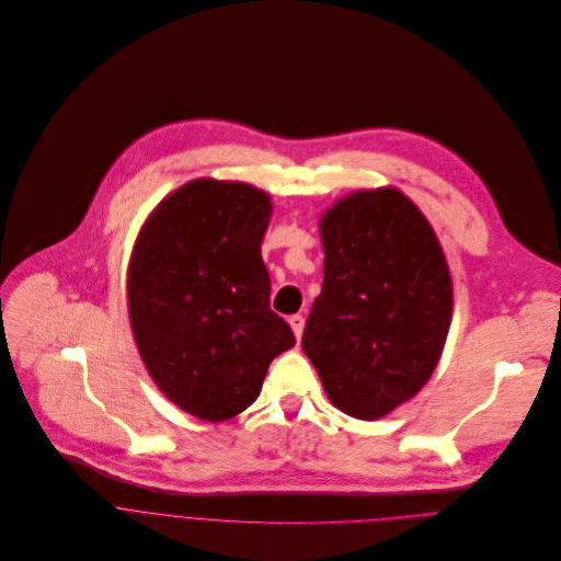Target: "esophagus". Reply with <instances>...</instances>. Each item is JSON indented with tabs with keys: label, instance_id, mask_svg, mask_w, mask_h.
I'll use <instances>...</instances> for the list:
<instances>
[{
	"label": "esophagus",
	"instance_id": "obj_1",
	"mask_svg": "<svg viewBox=\"0 0 561 561\" xmlns=\"http://www.w3.org/2000/svg\"><path fill=\"white\" fill-rule=\"evenodd\" d=\"M288 323H290V328L295 332V339L299 341L301 332H304V317L301 314H293V317H288Z\"/></svg>",
	"mask_w": 561,
	"mask_h": 561
}]
</instances>
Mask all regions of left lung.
Instances as JSON below:
<instances>
[{
    "label": "left lung",
    "instance_id": "obj_1",
    "mask_svg": "<svg viewBox=\"0 0 561 561\" xmlns=\"http://www.w3.org/2000/svg\"><path fill=\"white\" fill-rule=\"evenodd\" d=\"M319 233L323 286L301 347L336 410L377 421L434 375L454 312L449 266L432 225L397 186L343 196Z\"/></svg>",
    "mask_w": 561,
    "mask_h": 561
}]
</instances>
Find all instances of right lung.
<instances>
[{
	"mask_svg": "<svg viewBox=\"0 0 561 561\" xmlns=\"http://www.w3.org/2000/svg\"><path fill=\"white\" fill-rule=\"evenodd\" d=\"M271 196L249 182L196 178L147 216L127 266V312L156 388L182 412L220 423L262 392L295 345L268 306L262 240Z\"/></svg>",
	"mask_w": 561,
	"mask_h": 561,
	"instance_id": "1",
	"label": "right lung"
}]
</instances>
